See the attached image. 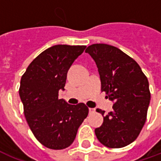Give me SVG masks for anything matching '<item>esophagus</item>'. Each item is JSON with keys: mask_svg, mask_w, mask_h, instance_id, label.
I'll return each instance as SVG.
<instances>
[{"mask_svg": "<svg viewBox=\"0 0 161 161\" xmlns=\"http://www.w3.org/2000/svg\"><path fill=\"white\" fill-rule=\"evenodd\" d=\"M89 113H94V111H95V109L94 108H89Z\"/></svg>", "mask_w": 161, "mask_h": 161, "instance_id": "1", "label": "esophagus"}]
</instances>
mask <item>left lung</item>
Here are the masks:
<instances>
[{
	"label": "left lung",
	"instance_id": "left-lung-1",
	"mask_svg": "<svg viewBox=\"0 0 161 161\" xmlns=\"http://www.w3.org/2000/svg\"><path fill=\"white\" fill-rule=\"evenodd\" d=\"M100 73L101 91L114 101L113 110L102 114L104 121L94 130L98 140L111 149L128 145L138 138L145 123L150 101L148 78L136 61L120 49L94 44L85 50Z\"/></svg>",
	"mask_w": 161,
	"mask_h": 161
}]
</instances>
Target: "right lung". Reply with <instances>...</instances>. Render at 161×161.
I'll return each mask as SVG.
<instances>
[{
  "mask_svg": "<svg viewBox=\"0 0 161 161\" xmlns=\"http://www.w3.org/2000/svg\"><path fill=\"white\" fill-rule=\"evenodd\" d=\"M85 48L67 45L48 48L29 64L21 78L19 95L27 122L37 140L48 149L71 145L89 113L85 104L69 105L58 98L70 67Z\"/></svg>",
  "mask_w": 161,
  "mask_h": 161,
  "instance_id": "add662e5",
  "label": "right lung"
}]
</instances>
